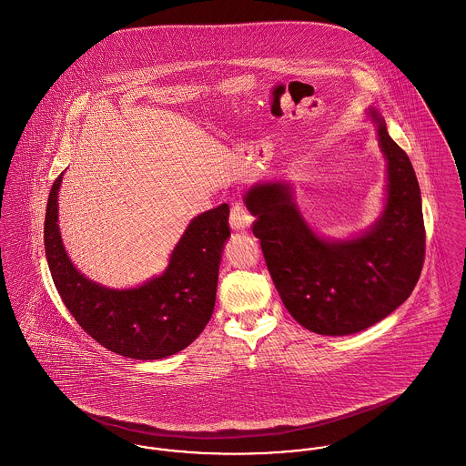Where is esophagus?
Instances as JSON below:
<instances>
[{
	"label": "esophagus",
	"mask_w": 466,
	"mask_h": 466,
	"mask_svg": "<svg viewBox=\"0 0 466 466\" xmlns=\"http://www.w3.org/2000/svg\"><path fill=\"white\" fill-rule=\"evenodd\" d=\"M253 222V217L249 215V211L244 208L241 202H236L230 209V227L234 230H244L248 228Z\"/></svg>",
	"instance_id": "esophagus-1"
}]
</instances>
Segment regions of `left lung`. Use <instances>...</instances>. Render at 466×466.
Masks as SVG:
<instances>
[{"instance_id":"8db88e82","label":"left lung","mask_w":466,"mask_h":466,"mask_svg":"<svg viewBox=\"0 0 466 466\" xmlns=\"http://www.w3.org/2000/svg\"><path fill=\"white\" fill-rule=\"evenodd\" d=\"M377 122L388 158V204L379 222L351 241L318 238L297 211L289 187H253L246 206L257 220L267 268L289 314L310 332H361L401 306L421 276L426 248L421 192L410 158Z\"/></svg>"}]
</instances>
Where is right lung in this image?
<instances>
[{
	"label": "right lung",
	"instance_id": "obj_1",
	"mask_svg": "<svg viewBox=\"0 0 466 466\" xmlns=\"http://www.w3.org/2000/svg\"><path fill=\"white\" fill-rule=\"evenodd\" d=\"M56 177L45 213V255L54 285L76 323L103 348L134 360H158L190 346L215 309L228 206L194 218L166 272L143 287L110 289L84 278L67 258L57 225Z\"/></svg>",
	"mask_w": 466,
	"mask_h": 466
}]
</instances>
